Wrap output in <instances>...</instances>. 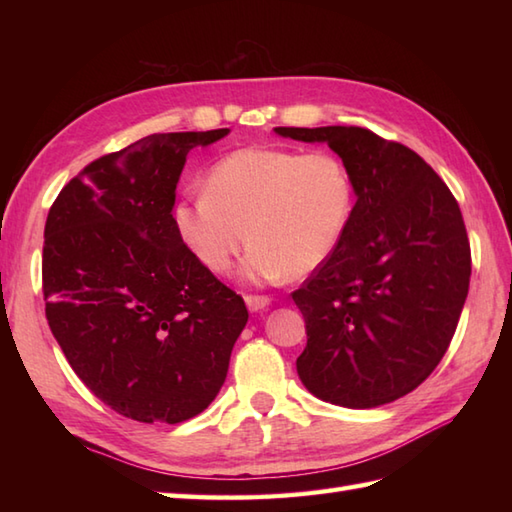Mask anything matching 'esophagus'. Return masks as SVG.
<instances>
[{
  "mask_svg": "<svg viewBox=\"0 0 512 512\" xmlns=\"http://www.w3.org/2000/svg\"><path fill=\"white\" fill-rule=\"evenodd\" d=\"M244 299H246V306H248L250 312L264 310V308L270 306V301H273L268 295H246Z\"/></svg>",
  "mask_w": 512,
  "mask_h": 512,
  "instance_id": "1",
  "label": "esophagus"
}]
</instances>
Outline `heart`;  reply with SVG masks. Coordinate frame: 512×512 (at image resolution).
<instances>
[{"mask_svg": "<svg viewBox=\"0 0 512 512\" xmlns=\"http://www.w3.org/2000/svg\"><path fill=\"white\" fill-rule=\"evenodd\" d=\"M206 193L173 206L182 244L211 273L231 268L248 233L250 281L306 277L341 246L356 209V184L332 151L244 147L206 173Z\"/></svg>", "mask_w": 512, "mask_h": 512, "instance_id": "heart-1", "label": "heart"}]
</instances>
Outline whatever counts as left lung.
I'll return each mask as SVG.
<instances>
[{
    "label": "left lung",
    "instance_id": "left-lung-1",
    "mask_svg": "<svg viewBox=\"0 0 512 512\" xmlns=\"http://www.w3.org/2000/svg\"><path fill=\"white\" fill-rule=\"evenodd\" d=\"M275 132L328 143L356 184L341 246L292 292L308 334L301 383L332 405H387L429 378L458 328L471 281L458 200L416 151L372 129Z\"/></svg>",
    "mask_w": 512,
    "mask_h": 512
}]
</instances>
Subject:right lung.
<instances>
[{"label":"right lung","mask_w":512,"mask_h":512,"mask_svg":"<svg viewBox=\"0 0 512 512\" xmlns=\"http://www.w3.org/2000/svg\"><path fill=\"white\" fill-rule=\"evenodd\" d=\"M228 129L151 134L90 162L50 206L43 299L74 374L138 422L178 424L222 389L248 321L244 299L173 226L189 151Z\"/></svg>","instance_id":"add662e5"}]
</instances>
